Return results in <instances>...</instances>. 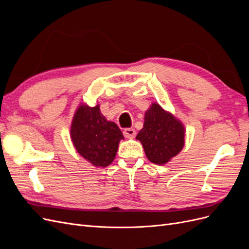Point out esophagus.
<instances>
[{"label": "esophagus", "mask_w": 249, "mask_h": 249, "mask_svg": "<svg viewBox=\"0 0 249 249\" xmlns=\"http://www.w3.org/2000/svg\"><path fill=\"white\" fill-rule=\"evenodd\" d=\"M124 136L127 139H133L136 136V131H135L133 127H129V129H125L124 131Z\"/></svg>", "instance_id": "1"}]
</instances>
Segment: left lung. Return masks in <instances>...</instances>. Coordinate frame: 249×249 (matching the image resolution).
Here are the masks:
<instances>
[{"instance_id": "left-lung-1", "label": "left lung", "mask_w": 249, "mask_h": 249, "mask_svg": "<svg viewBox=\"0 0 249 249\" xmlns=\"http://www.w3.org/2000/svg\"><path fill=\"white\" fill-rule=\"evenodd\" d=\"M186 129L169 111L153 103L145 111L144 124L136 139L141 142L147 159L157 165L167 164L185 145Z\"/></svg>"}]
</instances>
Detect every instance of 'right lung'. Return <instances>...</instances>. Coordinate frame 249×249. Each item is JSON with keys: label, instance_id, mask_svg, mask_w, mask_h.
Returning a JSON list of instances; mask_svg holds the SVG:
<instances>
[{"label": "right lung", "instance_id": "obj_1", "mask_svg": "<svg viewBox=\"0 0 249 249\" xmlns=\"http://www.w3.org/2000/svg\"><path fill=\"white\" fill-rule=\"evenodd\" d=\"M71 139L78 154L95 167H106L115 159L119 141L124 139L117 124L108 122L100 105L81 103L71 124Z\"/></svg>", "mask_w": 249, "mask_h": 249}]
</instances>
